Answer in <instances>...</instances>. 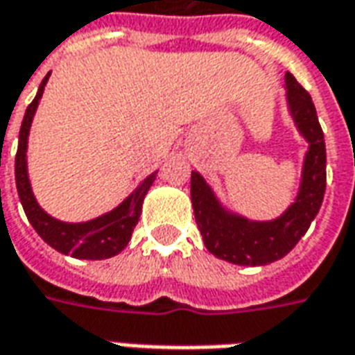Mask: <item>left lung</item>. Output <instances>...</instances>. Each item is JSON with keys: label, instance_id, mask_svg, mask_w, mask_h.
Returning a JSON list of instances; mask_svg holds the SVG:
<instances>
[{"label": "left lung", "instance_id": "left-lung-1", "mask_svg": "<svg viewBox=\"0 0 355 355\" xmlns=\"http://www.w3.org/2000/svg\"><path fill=\"white\" fill-rule=\"evenodd\" d=\"M287 98L298 129L310 142L306 154L302 184L297 201L272 223H251L241 216L228 215L205 184L200 173L192 171L190 193L196 224L203 243L211 253L241 266H264L279 261L297 245L318 215L327 184L325 173V140L312 96L293 73H285Z\"/></svg>", "mask_w": 355, "mask_h": 355}]
</instances>
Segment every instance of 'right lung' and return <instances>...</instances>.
Returning a JSON list of instances; mask_svg holds the SVG:
<instances>
[{"instance_id": "1", "label": "right lung", "mask_w": 355, "mask_h": 355, "mask_svg": "<svg viewBox=\"0 0 355 355\" xmlns=\"http://www.w3.org/2000/svg\"><path fill=\"white\" fill-rule=\"evenodd\" d=\"M49 80V73L45 76L42 85L37 89L35 98L30 102L26 108L22 125H20L19 132V150H17V157H15V180H17V190H19V198L24 213H26L28 220L34 226V230L40 234V238L57 249L58 253L72 254L76 259H85V261H102V259H110L114 254L121 253L135 230V226L139 223L140 209H142V201L144 196L150 190V186L154 182L155 175L148 177L142 184L135 190V192L127 198V200L116 207L112 213L104 216H98L94 220L80 224H68L62 220H57L49 216L43 211L37 201H35L32 188H30V180H28L26 171V144H28V131L32 125V117L37 108V102L42 98L45 83Z\"/></svg>"}]
</instances>
